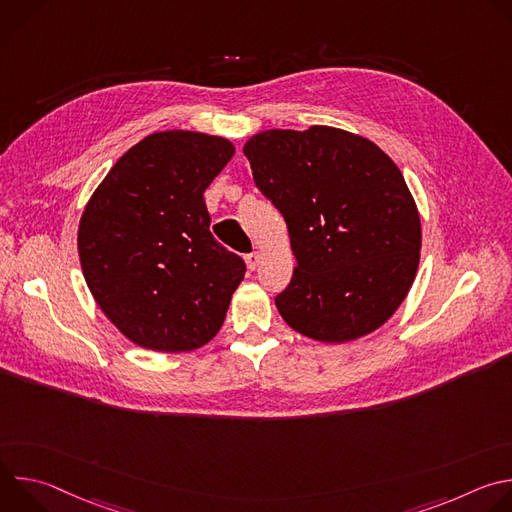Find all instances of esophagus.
I'll list each match as a JSON object with an SVG mask.
<instances>
[{
	"mask_svg": "<svg viewBox=\"0 0 512 512\" xmlns=\"http://www.w3.org/2000/svg\"><path fill=\"white\" fill-rule=\"evenodd\" d=\"M259 261H261V255H259L257 251H253V253H249V255L245 257V263H247V269H249V271H255L257 265H259Z\"/></svg>",
	"mask_w": 512,
	"mask_h": 512,
	"instance_id": "esophagus-1",
	"label": "esophagus"
}]
</instances>
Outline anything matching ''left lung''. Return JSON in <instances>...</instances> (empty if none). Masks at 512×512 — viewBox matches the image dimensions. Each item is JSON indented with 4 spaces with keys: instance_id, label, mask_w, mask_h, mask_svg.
Returning <instances> with one entry per match:
<instances>
[{
    "instance_id": "obj_1",
    "label": "left lung",
    "mask_w": 512,
    "mask_h": 512,
    "mask_svg": "<svg viewBox=\"0 0 512 512\" xmlns=\"http://www.w3.org/2000/svg\"><path fill=\"white\" fill-rule=\"evenodd\" d=\"M243 154L296 259L275 298L285 324L326 344L381 328L421 255L419 210L397 164L369 137L330 125L259 131Z\"/></svg>"
}]
</instances>
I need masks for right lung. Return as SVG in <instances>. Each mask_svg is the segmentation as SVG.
Wrapping results in <instances>:
<instances>
[{"mask_svg":"<svg viewBox=\"0 0 512 512\" xmlns=\"http://www.w3.org/2000/svg\"><path fill=\"white\" fill-rule=\"evenodd\" d=\"M233 154L227 137L156 131L91 194L77 237L83 275L135 346L190 352L221 330L245 263L214 241L204 190Z\"/></svg>","mask_w":512,"mask_h":512,"instance_id":"right-lung-1","label":"right lung"}]
</instances>
